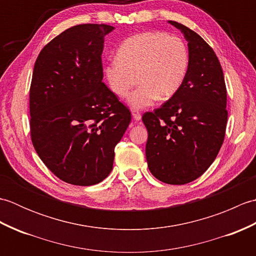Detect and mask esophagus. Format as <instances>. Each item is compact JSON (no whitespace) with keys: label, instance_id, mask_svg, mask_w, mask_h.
<instances>
[{"label":"esophagus","instance_id":"obj_1","mask_svg":"<svg viewBox=\"0 0 256 256\" xmlns=\"http://www.w3.org/2000/svg\"><path fill=\"white\" fill-rule=\"evenodd\" d=\"M132 116H133V118L135 120V121H140V118H142V116H140V113L138 110H133Z\"/></svg>","mask_w":256,"mask_h":256}]
</instances>
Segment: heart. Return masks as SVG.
I'll use <instances>...</instances> for the list:
<instances>
[{
	"label": "heart",
	"mask_w": 256,
	"mask_h": 256,
	"mask_svg": "<svg viewBox=\"0 0 256 256\" xmlns=\"http://www.w3.org/2000/svg\"><path fill=\"white\" fill-rule=\"evenodd\" d=\"M116 60L108 62L103 74L108 88L118 98L128 96L133 108H145L160 99L167 100L180 89L189 55L180 37L164 32H142L128 37L116 50Z\"/></svg>",
	"instance_id": "b5f03b06"
}]
</instances>
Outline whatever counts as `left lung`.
<instances>
[{"mask_svg": "<svg viewBox=\"0 0 256 256\" xmlns=\"http://www.w3.org/2000/svg\"><path fill=\"white\" fill-rule=\"evenodd\" d=\"M168 23L188 42L189 64L177 94L143 114L148 132L145 153L155 178L184 184L208 170L224 143L226 88L219 59L204 38L177 22Z\"/></svg>", "mask_w": 256, "mask_h": 256, "instance_id": "obj_1", "label": "left lung"}]
</instances>
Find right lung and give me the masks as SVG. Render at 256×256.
Segmentation results:
<instances>
[{"label": "right lung", "instance_id": "obj_1", "mask_svg": "<svg viewBox=\"0 0 256 256\" xmlns=\"http://www.w3.org/2000/svg\"><path fill=\"white\" fill-rule=\"evenodd\" d=\"M106 24L70 27L38 55L30 89V138L62 182L92 186L108 176L131 112L102 82Z\"/></svg>", "mask_w": 256, "mask_h": 256}]
</instances>
